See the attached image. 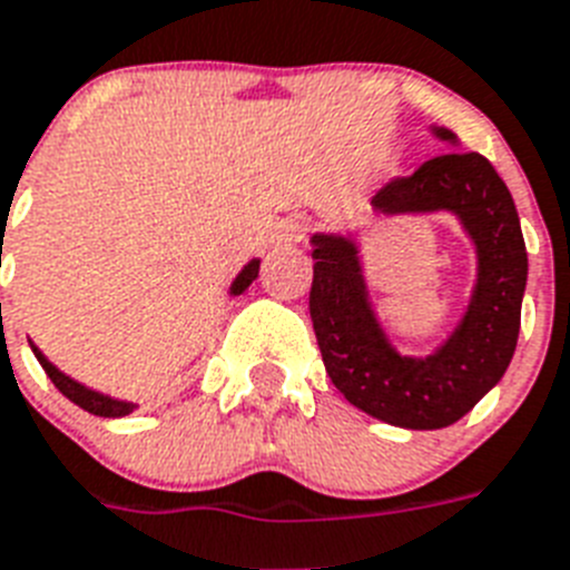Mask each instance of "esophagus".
Wrapping results in <instances>:
<instances>
[{"instance_id":"34e87169","label":"esophagus","mask_w":570,"mask_h":570,"mask_svg":"<svg viewBox=\"0 0 570 570\" xmlns=\"http://www.w3.org/2000/svg\"><path fill=\"white\" fill-rule=\"evenodd\" d=\"M307 237V219L301 217H286L275 232L277 246H293V243H301Z\"/></svg>"}]
</instances>
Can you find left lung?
I'll list each match as a JSON object with an SVG mask.
<instances>
[{
  "mask_svg": "<svg viewBox=\"0 0 570 570\" xmlns=\"http://www.w3.org/2000/svg\"><path fill=\"white\" fill-rule=\"evenodd\" d=\"M440 141L458 136L432 127ZM374 214L449 212L475 246V286L458 327L429 356H403L391 344L367 295L353 234H313L309 318L324 367L344 400L400 429H443L470 414L499 385L519 342L528 248L519 212L481 153H443L371 199Z\"/></svg>",
  "mask_w": 570,
  "mask_h": 570,
  "instance_id": "obj_1",
  "label": "left lung"
}]
</instances>
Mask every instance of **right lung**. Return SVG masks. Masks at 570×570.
<instances>
[{
  "mask_svg": "<svg viewBox=\"0 0 570 570\" xmlns=\"http://www.w3.org/2000/svg\"><path fill=\"white\" fill-rule=\"evenodd\" d=\"M257 269H261V261H257V257H255V261H248L246 266H243L240 275L232 281V289H228V295L246 293L248 284H252V281L257 277ZM28 344H31L33 356H37V362L42 365V371H46V374H49V380L57 385V391H60L63 396H69L71 403L80 405L83 411H89V414H98V417H124V414H130L132 409H138L136 403H127V400H115V396H109V394H100V391L86 389L83 382L71 380V376H66L60 367L51 365L49 358H46V353H42L37 344H33V342H28Z\"/></svg>",
  "mask_w": 570,
  "mask_h": 570,
  "instance_id": "right-lung-1",
  "label": "right lung"
}]
</instances>
